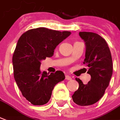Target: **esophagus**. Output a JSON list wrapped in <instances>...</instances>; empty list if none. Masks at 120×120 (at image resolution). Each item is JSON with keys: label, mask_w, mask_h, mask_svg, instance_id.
Segmentation results:
<instances>
[{"label": "esophagus", "mask_w": 120, "mask_h": 120, "mask_svg": "<svg viewBox=\"0 0 120 120\" xmlns=\"http://www.w3.org/2000/svg\"><path fill=\"white\" fill-rule=\"evenodd\" d=\"M65 79H66L67 80H72L71 77L70 76H68V75H67V76H65Z\"/></svg>", "instance_id": "esophagus-1"}]
</instances>
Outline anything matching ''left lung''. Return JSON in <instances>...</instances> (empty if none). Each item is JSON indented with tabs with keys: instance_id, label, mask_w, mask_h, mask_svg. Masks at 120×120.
I'll list each match as a JSON object with an SVG mask.
<instances>
[{
	"instance_id": "obj_1",
	"label": "left lung",
	"mask_w": 120,
	"mask_h": 120,
	"mask_svg": "<svg viewBox=\"0 0 120 120\" xmlns=\"http://www.w3.org/2000/svg\"><path fill=\"white\" fill-rule=\"evenodd\" d=\"M79 35L85 42L83 64L88 67V74L91 76V79L85 85L80 79L76 78L79 88L72 98L76 104L86 106L98 102L104 95L112 76V61L107 42L101 35L87 32H80Z\"/></svg>"
}]
</instances>
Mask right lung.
<instances>
[{
    "mask_svg": "<svg viewBox=\"0 0 120 120\" xmlns=\"http://www.w3.org/2000/svg\"><path fill=\"white\" fill-rule=\"evenodd\" d=\"M71 34L40 27L19 38L13 56L14 78L23 96L33 105L46 104L55 86L65 79L62 71L47 73L40 67L41 61L52 56L56 47Z\"/></svg>",
    "mask_w": 120,
    "mask_h": 120,
    "instance_id": "add662e5",
    "label": "right lung"
}]
</instances>
